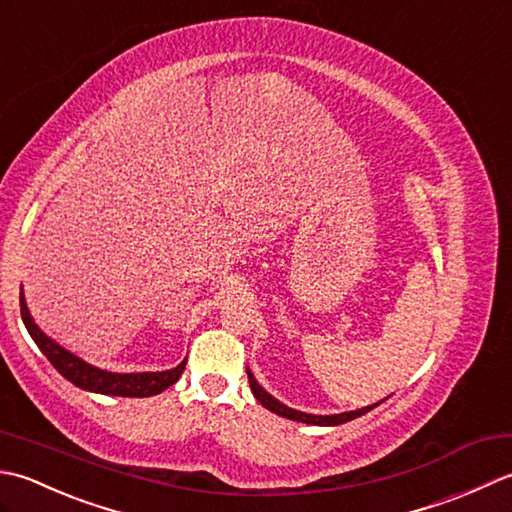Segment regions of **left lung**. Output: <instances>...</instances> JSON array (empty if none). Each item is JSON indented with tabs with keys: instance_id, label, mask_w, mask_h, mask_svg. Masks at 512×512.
<instances>
[{
	"instance_id": "left-lung-1",
	"label": "left lung",
	"mask_w": 512,
	"mask_h": 512,
	"mask_svg": "<svg viewBox=\"0 0 512 512\" xmlns=\"http://www.w3.org/2000/svg\"><path fill=\"white\" fill-rule=\"evenodd\" d=\"M247 378H249V387H252V391L256 395V400L263 404L265 409L283 415V417H287V420H294V422H305V424H316V426H336V424H344L349 420H356V417H360V415H364L367 411H371V409H375V406H378V404L364 406V409L351 411V413H340V415H309V413H300V411L289 409V406L280 404L278 400L271 398V395L263 387H260V384L254 380V375L249 371H247Z\"/></svg>"
}]
</instances>
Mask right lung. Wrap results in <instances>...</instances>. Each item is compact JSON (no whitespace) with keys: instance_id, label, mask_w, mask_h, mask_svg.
I'll return each mask as SVG.
<instances>
[{"instance_id":"1","label":"right lung","mask_w":512,"mask_h":512,"mask_svg":"<svg viewBox=\"0 0 512 512\" xmlns=\"http://www.w3.org/2000/svg\"><path fill=\"white\" fill-rule=\"evenodd\" d=\"M19 307H22V320L28 329L30 336L37 342V347L41 353L50 360L52 367H55L64 378L72 384H77L79 389L86 391H95L103 395H121V398H150V395H156L165 391L168 387L181 378V373L185 369V362H181L179 367H174L170 371H159V373H110V371H101L92 364L79 360L77 356H72L70 351L64 347H59L57 342H52L44 331H39V327L33 322L28 314L24 294L19 296Z\"/></svg>"}]
</instances>
